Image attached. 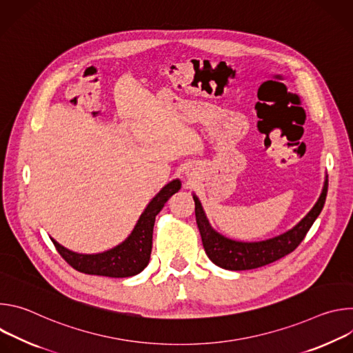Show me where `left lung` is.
<instances>
[{"label": "left lung", "instance_id": "obj_1", "mask_svg": "<svg viewBox=\"0 0 353 353\" xmlns=\"http://www.w3.org/2000/svg\"><path fill=\"white\" fill-rule=\"evenodd\" d=\"M327 191L328 177H325L321 195L317 199L316 205L296 226L272 239L251 243L236 241L218 233L207 219L196 195H192L195 203V219L207 256L218 267L230 271L254 270L288 256L305 239L312 225L323 211Z\"/></svg>", "mask_w": 353, "mask_h": 353}]
</instances>
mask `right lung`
<instances>
[{"instance_id": "add662e5", "label": "right lung", "mask_w": 353, "mask_h": 353, "mask_svg": "<svg viewBox=\"0 0 353 353\" xmlns=\"http://www.w3.org/2000/svg\"><path fill=\"white\" fill-rule=\"evenodd\" d=\"M180 187L181 183L179 179L166 184L148 204L131 234L121 244L103 253L79 254L59 244L54 239H50L54 243L60 256L79 272L110 278L134 276L149 264L157 215Z\"/></svg>"}]
</instances>
